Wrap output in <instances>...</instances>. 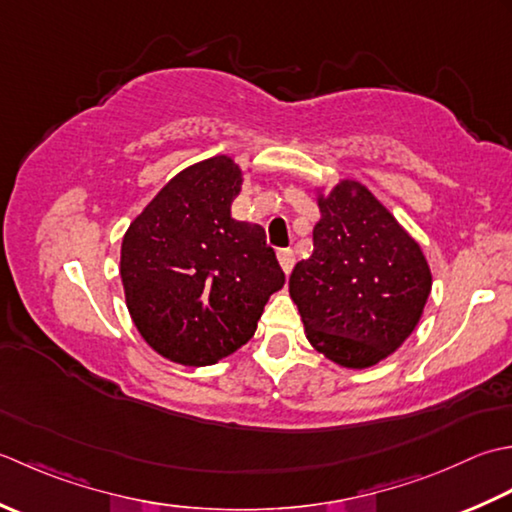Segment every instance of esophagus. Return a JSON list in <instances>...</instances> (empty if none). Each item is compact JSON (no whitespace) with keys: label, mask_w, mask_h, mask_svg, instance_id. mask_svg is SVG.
<instances>
[{"label":"esophagus","mask_w":512,"mask_h":512,"mask_svg":"<svg viewBox=\"0 0 512 512\" xmlns=\"http://www.w3.org/2000/svg\"><path fill=\"white\" fill-rule=\"evenodd\" d=\"M278 263H280V267H283L285 274H289V271L294 269V252H291L289 247L278 249Z\"/></svg>","instance_id":"esophagus-1"}]
</instances>
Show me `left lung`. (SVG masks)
Instances as JSON below:
<instances>
[{
  "instance_id": "obj_1",
  "label": "left lung",
  "mask_w": 512,
  "mask_h": 512,
  "mask_svg": "<svg viewBox=\"0 0 512 512\" xmlns=\"http://www.w3.org/2000/svg\"><path fill=\"white\" fill-rule=\"evenodd\" d=\"M314 254L296 263L289 296L311 347L347 369L378 364L411 336L431 294L422 247L358 181L318 194Z\"/></svg>"
}]
</instances>
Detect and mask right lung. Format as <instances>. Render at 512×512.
I'll return each instance as SVG.
<instances>
[{
    "instance_id": "1",
    "label": "right lung",
    "mask_w": 512,
    "mask_h": 512,
    "mask_svg": "<svg viewBox=\"0 0 512 512\" xmlns=\"http://www.w3.org/2000/svg\"><path fill=\"white\" fill-rule=\"evenodd\" d=\"M243 172L225 154L179 172L121 243L125 305L143 340L172 362L207 367L254 336L285 274L265 229L232 218Z\"/></svg>"
}]
</instances>
